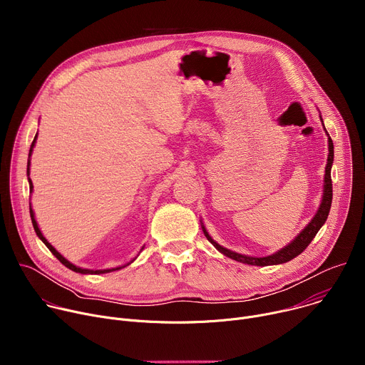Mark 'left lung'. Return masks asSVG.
<instances>
[{
    "label": "left lung",
    "mask_w": 365,
    "mask_h": 365,
    "mask_svg": "<svg viewBox=\"0 0 365 365\" xmlns=\"http://www.w3.org/2000/svg\"><path fill=\"white\" fill-rule=\"evenodd\" d=\"M322 121V117H321ZM324 124V121H322ZM325 128V125H324ZM327 131V128H325ZM328 135V162H327V168H325V178H324V193H322V200L321 205L318 207V211L315 214V217L312 218V221L300 231V234L292 241L289 242L286 247L277 250L276 252L266 255V257H251V255H244L235 251H231L222 245H220L217 241L212 240V237L207 234L206 228L202 225V231L205 234V237L207 238L220 252H222L224 255L235 259V262L244 263V264H251V266H276V264H283L290 262L294 257H297L300 252H303V250L310 244V241L315 238V235L318 234V231L322 228V225L325 224L328 215H329V210H331V203H332V180H331V169H332V163H334V143L327 131Z\"/></svg>",
    "instance_id": "1"
}]
</instances>
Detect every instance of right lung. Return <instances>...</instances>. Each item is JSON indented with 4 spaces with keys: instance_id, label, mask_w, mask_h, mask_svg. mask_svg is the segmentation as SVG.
<instances>
[{
    "instance_id": "1",
    "label": "right lung",
    "mask_w": 365,
    "mask_h": 365,
    "mask_svg": "<svg viewBox=\"0 0 365 365\" xmlns=\"http://www.w3.org/2000/svg\"><path fill=\"white\" fill-rule=\"evenodd\" d=\"M36 140H37V134H36V137H34V140H33V143H31V147H30V151H29V162H27V176H29V185H30V192H33V182H31V179H30V158H31V154H33V148H34V145H36ZM30 217H31V222H33V227H34V231H36V234H37V237L44 242V245L51 251V254H53L59 262L63 264V266H66L69 270H72V272H76V273H81V274H103V273H111V272H115V270H120V269H124V267H127L128 264H131L134 259H131L130 263H127V264H124V266H118V267H114V269H103V270H91V269H82V267H78V266H75V264H72L69 259H66L53 245H51L44 237H43V234H41V231H40V228H38V225H37V221H36V217H34V211L31 210V203H30ZM144 248V247H143ZM141 248V250H143Z\"/></svg>"
}]
</instances>
